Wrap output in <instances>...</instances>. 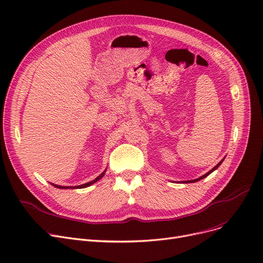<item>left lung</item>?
Here are the masks:
<instances>
[{
  "label": "left lung",
  "instance_id": "1",
  "mask_svg": "<svg viewBox=\"0 0 263 263\" xmlns=\"http://www.w3.org/2000/svg\"><path fill=\"white\" fill-rule=\"evenodd\" d=\"M222 161H223V159H222V160H221V161H220V162H219L218 164H217L216 166H214V167H213V168H212V170L210 171V172H208L206 174H204L203 176H201V177H199V178H197V179H192V180H186V181H184V182H196V181H198V180H201V179H203L204 177H206V176H209V175H210V174H211L212 172H214V171H215L216 168H218V166H219V165L221 164V162H222Z\"/></svg>",
  "mask_w": 263,
  "mask_h": 263
}]
</instances>
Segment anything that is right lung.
Listing matches in <instances>:
<instances>
[{
    "mask_svg": "<svg viewBox=\"0 0 263 263\" xmlns=\"http://www.w3.org/2000/svg\"><path fill=\"white\" fill-rule=\"evenodd\" d=\"M105 172H106V170L104 171L103 173L102 174H100L96 179H93V180H91V181H89V182H87V184H84V185H79V186H74V187H66V186H59V185H54V184H51V185H53L55 188H59V189H81V188H87V187H89V186H91V185H93L95 182H97L99 179H101L102 177L104 176V174H105Z\"/></svg>",
    "mask_w": 263,
    "mask_h": 263,
    "instance_id": "obj_1",
    "label": "right lung"
}]
</instances>
